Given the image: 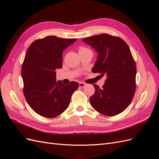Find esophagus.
I'll return each instance as SVG.
<instances>
[{
	"instance_id": "1",
	"label": "esophagus",
	"mask_w": 159,
	"mask_h": 159,
	"mask_svg": "<svg viewBox=\"0 0 159 159\" xmlns=\"http://www.w3.org/2000/svg\"><path fill=\"white\" fill-rule=\"evenodd\" d=\"M85 85H86V84H85V83H83V82H80V83L79 84V85H80V88H84V87H85Z\"/></svg>"
}]
</instances>
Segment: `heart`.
I'll return each mask as SVG.
<instances>
[{"label":"heart","mask_w":159,"mask_h":159,"mask_svg":"<svg viewBox=\"0 0 159 159\" xmlns=\"http://www.w3.org/2000/svg\"><path fill=\"white\" fill-rule=\"evenodd\" d=\"M85 50H89L88 48H86L85 47H81L80 50H79V52H81V51H85Z\"/></svg>","instance_id":"obj_1"}]
</instances>
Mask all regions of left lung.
Here are the masks:
<instances>
[{"label":"left lung","mask_w":159,"mask_h":159,"mask_svg":"<svg viewBox=\"0 0 159 159\" xmlns=\"http://www.w3.org/2000/svg\"><path fill=\"white\" fill-rule=\"evenodd\" d=\"M82 40L98 53L92 71L107 77L102 89L93 84L91 106L105 116L121 113L131 103L136 89L137 68L131 50L121 38L107 34Z\"/></svg>","instance_id":"obj_1"}]
</instances>
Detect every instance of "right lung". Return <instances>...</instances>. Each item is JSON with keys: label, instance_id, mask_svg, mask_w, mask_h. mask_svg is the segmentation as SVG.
Here are the masks:
<instances>
[{"label": "right lung", "instance_id": "1", "mask_svg": "<svg viewBox=\"0 0 159 159\" xmlns=\"http://www.w3.org/2000/svg\"><path fill=\"white\" fill-rule=\"evenodd\" d=\"M76 40L48 36L34 41L26 51L21 71L23 92L30 107L42 117L54 118L63 113L79 87L75 81L66 85L56 78L63 51Z\"/></svg>", "mask_w": 159, "mask_h": 159}]
</instances>
